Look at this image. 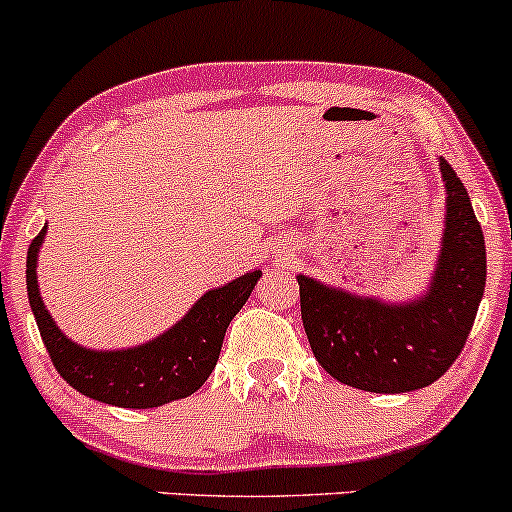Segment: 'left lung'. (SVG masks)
Masks as SVG:
<instances>
[{"mask_svg": "<svg viewBox=\"0 0 512 512\" xmlns=\"http://www.w3.org/2000/svg\"><path fill=\"white\" fill-rule=\"evenodd\" d=\"M445 229L428 290L384 302L300 273L302 324L314 358L348 387L416 392L440 380L472 331L486 287V244L467 188L440 157Z\"/></svg>", "mask_w": 512, "mask_h": 512, "instance_id": "1", "label": "left lung"}]
</instances>
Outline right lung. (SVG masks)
<instances>
[{
  "mask_svg": "<svg viewBox=\"0 0 512 512\" xmlns=\"http://www.w3.org/2000/svg\"><path fill=\"white\" fill-rule=\"evenodd\" d=\"M45 232L48 227L40 229L28 246L26 290L38 331L62 380L79 394L120 409H154L198 392L215 370L229 321L249 300L261 271L212 287L171 329L152 341L132 348L94 350L65 336L40 297L36 268Z\"/></svg>",
  "mask_w": 512,
  "mask_h": 512,
  "instance_id": "obj_1",
  "label": "right lung"
}]
</instances>
